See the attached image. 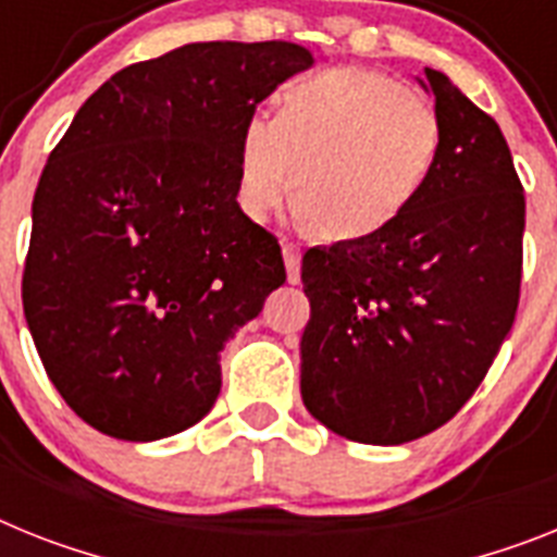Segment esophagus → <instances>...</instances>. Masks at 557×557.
Here are the masks:
<instances>
[{
  "label": "esophagus",
  "instance_id": "esophagus-1",
  "mask_svg": "<svg viewBox=\"0 0 557 557\" xmlns=\"http://www.w3.org/2000/svg\"><path fill=\"white\" fill-rule=\"evenodd\" d=\"M283 260H286L288 283H300V265H302L300 246H297V243H292V240L283 243Z\"/></svg>",
  "mask_w": 557,
  "mask_h": 557
}]
</instances>
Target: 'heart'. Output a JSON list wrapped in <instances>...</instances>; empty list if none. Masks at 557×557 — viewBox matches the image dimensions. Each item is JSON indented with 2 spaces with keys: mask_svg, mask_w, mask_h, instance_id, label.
I'll return each instance as SVG.
<instances>
[{
  "mask_svg": "<svg viewBox=\"0 0 557 557\" xmlns=\"http://www.w3.org/2000/svg\"><path fill=\"white\" fill-rule=\"evenodd\" d=\"M438 156L442 119L428 98L376 70H317L280 90L277 115L243 121L237 203L265 223L300 186L311 226L359 243L413 209Z\"/></svg>",
  "mask_w": 557,
  "mask_h": 557,
  "instance_id": "b5f03b06",
  "label": "heart"
}]
</instances>
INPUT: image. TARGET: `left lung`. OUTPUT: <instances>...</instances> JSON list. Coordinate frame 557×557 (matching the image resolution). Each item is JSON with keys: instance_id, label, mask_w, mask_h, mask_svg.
I'll list each match as a JSON object with an SVG mask.
<instances>
[{"instance_id": "obj_1", "label": "left lung", "mask_w": 557, "mask_h": 557, "mask_svg": "<svg viewBox=\"0 0 557 557\" xmlns=\"http://www.w3.org/2000/svg\"><path fill=\"white\" fill-rule=\"evenodd\" d=\"M424 78L442 156L422 198L382 235L302 257V401L362 445H405L450 422L521 297L524 186L507 141L445 73Z\"/></svg>"}]
</instances>
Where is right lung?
I'll return each mask as SVG.
<instances>
[{
	"instance_id": "add662e5",
	"label": "right lung",
	"mask_w": 557,
	"mask_h": 557,
	"mask_svg": "<svg viewBox=\"0 0 557 557\" xmlns=\"http://www.w3.org/2000/svg\"><path fill=\"white\" fill-rule=\"evenodd\" d=\"M314 64L292 41H195L82 104L33 195L22 306L41 366L90 428L152 442L221 394V350L286 283L237 203L240 127Z\"/></svg>"
}]
</instances>
